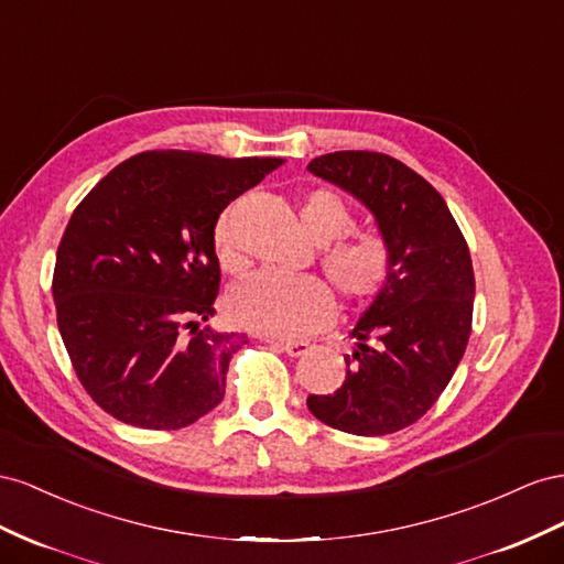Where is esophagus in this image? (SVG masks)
Wrapping results in <instances>:
<instances>
[{
  "instance_id": "esophagus-1",
  "label": "esophagus",
  "mask_w": 564,
  "mask_h": 564,
  "mask_svg": "<svg viewBox=\"0 0 564 564\" xmlns=\"http://www.w3.org/2000/svg\"><path fill=\"white\" fill-rule=\"evenodd\" d=\"M267 343L285 354H291V357H302V354H307L310 349V343H302V340H267Z\"/></svg>"
}]
</instances>
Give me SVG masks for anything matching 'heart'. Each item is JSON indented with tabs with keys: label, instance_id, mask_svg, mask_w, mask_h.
<instances>
[{
	"label": "heart",
	"instance_id": "b5f03b06",
	"mask_svg": "<svg viewBox=\"0 0 564 564\" xmlns=\"http://www.w3.org/2000/svg\"><path fill=\"white\" fill-rule=\"evenodd\" d=\"M300 221L316 243H328L321 248L318 264L340 297L366 304L388 288L397 267L392 240L380 231H349L354 213L343 196L328 188L307 193L300 205ZM215 246L224 267L243 269L231 215L219 219ZM333 310L335 302L324 281L279 271H260L231 300V312L240 324L273 335L314 333L328 324Z\"/></svg>",
	"mask_w": 564,
	"mask_h": 564
}]
</instances>
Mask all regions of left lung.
<instances>
[{"mask_svg":"<svg viewBox=\"0 0 564 564\" xmlns=\"http://www.w3.org/2000/svg\"><path fill=\"white\" fill-rule=\"evenodd\" d=\"M307 170L349 191L394 246L388 288L351 328L345 382L310 394L307 406L335 430L392 434L423 417L458 368L473 330L475 273L468 243L440 191L376 151H335Z\"/></svg>","mask_w":564,"mask_h":564,"instance_id":"1","label":"left lung"}]
</instances>
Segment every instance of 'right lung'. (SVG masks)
I'll return each mask as SVG.
<instances>
[{"instance_id": "add662e5", "label": "right lung", "mask_w": 564, "mask_h": 564, "mask_svg": "<svg viewBox=\"0 0 564 564\" xmlns=\"http://www.w3.org/2000/svg\"><path fill=\"white\" fill-rule=\"evenodd\" d=\"M281 158L147 151L110 170L75 207L52 293L75 373L106 413L180 430L224 399L246 333L215 316L217 219Z\"/></svg>"}]
</instances>
